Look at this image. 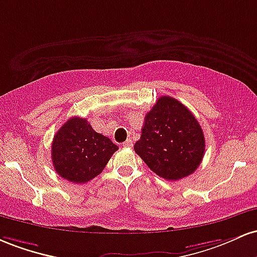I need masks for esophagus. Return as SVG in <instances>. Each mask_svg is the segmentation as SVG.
I'll list each match as a JSON object with an SVG mask.
<instances>
[{
    "mask_svg": "<svg viewBox=\"0 0 257 257\" xmlns=\"http://www.w3.org/2000/svg\"><path fill=\"white\" fill-rule=\"evenodd\" d=\"M123 147H126V148H128V147H132V140L131 138H128V140H126L125 142L122 143Z\"/></svg>",
    "mask_w": 257,
    "mask_h": 257,
    "instance_id": "obj_1",
    "label": "esophagus"
}]
</instances>
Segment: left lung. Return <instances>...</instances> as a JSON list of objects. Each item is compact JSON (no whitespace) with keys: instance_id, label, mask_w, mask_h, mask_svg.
Here are the masks:
<instances>
[{"instance_id":"obj_1","label":"left lung","mask_w":257,"mask_h":257,"mask_svg":"<svg viewBox=\"0 0 257 257\" xmlns=\"http://www.w3.org/2000/svg\"><path fill=\"white\" fill-rule=\"evenodd\" d=\"M135 152L153 172L167 181L192 175L203 160V130L187 106L163 96L147 113Z\"/></svg>"}]
</instances>
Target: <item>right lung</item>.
Masks as SVG:
<instances>
[{"instance_id": "right-lung-1", "label": "right lung", "mask_w": 257, "mask_h": 257, "mask_svg": "<svg viewBox=\"0 0 257 257\" xmlns=\"http://www.w3.org/2000/svg\"><path fill=\"white\" fill-rule=\"evenodd\" d=\"M117 146L98 134L87 120L70 117L54 135L52 161L62 178L73 183H86L103 171Z\"/></svg>"}]
</instances>
